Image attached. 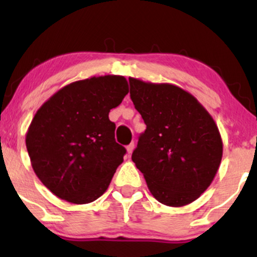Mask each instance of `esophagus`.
Returning <instances> with one entry per match:
<instances>
[{"label":"esophagus","mask_w":257,"mask_h":257,"mask_svg":"<svg viewBox=\"0 0 257 257\" xmlns=\"http://www.w3.org/2000/svg\"><path fill=\"white\" fill-rule=\"evenodd\" d=\"M134 143H132V144H129L128 146H126V152H128V155H132V152L134 151Z\"/></svg>","instance_id":"obj_1"}]
</instances>
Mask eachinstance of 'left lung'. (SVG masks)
<instances>
[{"label":"left lung","instance_id":"1","mask_svg":"<svg viewBox=\"0 0 257 257\" xmlns=\"http://www.w3.org/2000/svg\"><path fill=\"white\" fill-rule=\"evenodd\" d=\"M131 98L146 124L132 159L162 204L198 199L219 170L222 139L216 123L191 93L172 83L129 77Z\"/></svg>","mask_w":257,"mask_h":257}]
</instances>
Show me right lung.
Listing matches in <instances>:
<instances>
[{"instance_id": "right-lung-1", "label": "right lung", "mask_w": 257, "mask_h": 257, "mask_svg": "<svg viewBox=\"0 0 257 257\" xmlns=\"http://www.w3.org/2000/svg\"><path fill=\"white\" fill-rule=\"evenodd\" d=\"M128 91L123 76H94L65 85L37 110L26 149L37 178L58 198L87 204L107 190L125 153L108 112Z\"/></svg>"}]
</instances>
